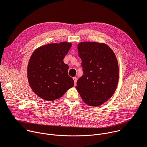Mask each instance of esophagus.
I'll use <instances>...</instances> for the list:
<instances>
[{"mask_svg": "<svg viewBox=\"0 0 147 147\" xmlns=\"http://www.w3.org/2000/svg\"><path fill=\"white\" fill-rule=\"evenodd\" d=\"M73 80H74V85H76V83H77V77H73Z\"/></svg>", "mask_w": 147, "mask_h": 147, "instance_id": "obj_1", "label": "esophagus"}]
</instances>
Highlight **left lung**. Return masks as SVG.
Returning a JSON list of instances; mask_svg holds the SVG:
<instances>
[{
  "instance_id": "8db88e82",
  "label": "left lung",
  "mask_w": 147,
  "mask_h": 147,
  "mask_svg": "<svg viewBox=\"0 0 147 147\" xmlns=\"http://www.w3.org/2000/svg\"><path fill=\"white\" fill-rule=\"evenodd\" d=\"M83 74L76 88L84 102L98 106L112 97L118 82V65L113 51L107 45L82 42L77 46Z\"/></svg>"
}]
</instances>
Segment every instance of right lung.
Segmentation results:
<instances>
[{
    "label": "right lung",
    "mask_w": 147,
    "mask_h": 147,
    "mask_svg": "<svg viewBox=\"0 0 147 147\" xmlns=\"http://www.w3.org/2000/svg\"><path fill=\"white\" fill-rule=\"evenodd\" d=\"M71 44L52 43L36 49L28 67V78L32 90L40 98L53 101L63 96L74 86L68 75L69 65L63 59Z\"/></svg>",
    "instance_id": "add662e5"
}]
</instances>
